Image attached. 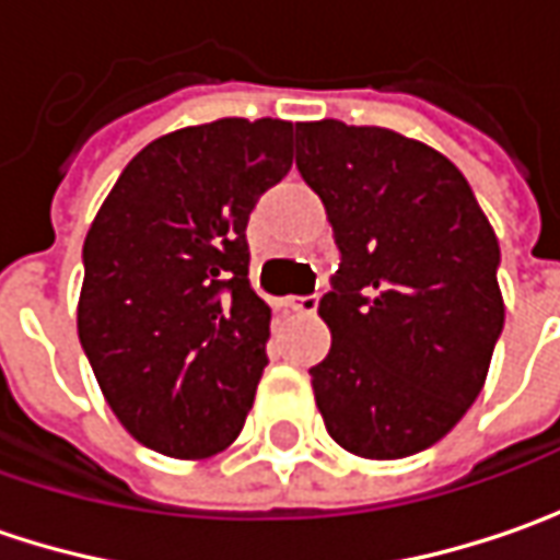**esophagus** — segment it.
I'll return each mask as SVG.
<instances>
[{"mask_svg":"<svg viewBox=\"0 0 560 560\" xmlns=\"http://www.w3.org/2000/svg\"><path fill=\"white\" fill-rule=\"evenodd\" d=\"M283 305L299 314H314L317 312V295H290Z\"/></svg>","mask_w":560,"mask_h":560,"instance_id":"obj_1","label":"esophagus"}]
</instances>
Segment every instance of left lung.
Instances as JSON below:
<instances>
[{"instance_id":"1","label":"left lung","mask_w":560,"mask_h":560,"mask_svg":"<svg viewBox=\"0 0 560 560\" xmlns=\"http://www.w3.org/2000/svg\"><path fill=\"white\" fill-rule=\"evenodd\" d=\"M295 167L342 255L317 305L334 342L314 401L346 452L408 458L483 389L505 327L499 240L462 171L396 130L295 124Z\"/></svg>"}]
</instances>
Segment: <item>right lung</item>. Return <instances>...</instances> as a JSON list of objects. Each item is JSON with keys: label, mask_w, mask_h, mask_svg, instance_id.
Wrapping results in <instances>:
<instances>
[{"label": "right lung", "mask_w": 560, "mask_h": 560, "mask_svg": "<svg viewBox=\"0 0 560 560\" xmlns=\"http://www.w3.org/2000/svg\"><path fill=\"white\" fill-rule=\"evenodd\" d=\"M290 167V120L221 118L149 142L98 208L77 334L108 408L145 448L208 458L240 436L270 339L246 224Z\"/></svg>", "instance_id": "right-lung-1"}]
</instances>
